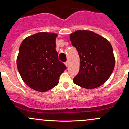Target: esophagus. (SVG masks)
Listing matches in <instances>:
<instances>
[{"label": "esophagus", "instance_id": "esophagus-1", "mask_svg": "<svg viewBox=\"0 0 129 129\" xmlns=\"http://www.w3.org/2000/svg\"><path fill=\"white\" fill-rule=\"evenodd\" d=\"M69 62H65V65H66V67H68V66H69Z\"/></svg>", "mask_w": 129, "mask_h": 129}]
</instances>
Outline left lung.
Segmentation results:
<instances>
[{
  "label": "left lung",
  "mask_w": 129,
  "mask_h": 129,
  "mask_svg": "<svg viewBox=\"0 0 129 129\" xmlns=\"http://www.w3.org/2000/svg\"><path fill=\"white\" fill-rule=\"evenodd\" d=\"M72 45L80 58V69L73 82L86 89L104 84L113 72L115 58L107 39L91 31L78 30L70 34Z\"/></svg>",
  "instance_id": "8db88e82"
}]
</instances>
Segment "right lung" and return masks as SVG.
<instances>
[{
  "label": "right lung",
  "instance_id": "1",
  "mask_svg": "<svg viewBox=\"0 0 129 129\" xmlns=\"http://www.w3.org/2000/svg\"><path fill=\"white\" fill-rule=\"evenodd\" d=\"M54 33L40 32L26 37L20 44L17 67L22 80L32 89L45 92L59 83L66 67L58 59Z\"/></svg>",
  "mask_w": 129,
  "mask_h": 129
}]
</instances>
